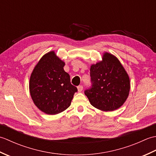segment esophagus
<instances>
[{
    "label": "esophagus",
    "mask_w": 156,
    "mask_h": 156,
    "mask_svg": "<svg viewBox=\"0 0 156 156\" xmlns=\"http://www.w3.org/2000/svg\"><path fill=\"white\" fill-rule=\"evenodd\" d=\"M82 90H83V87L82 85H80L78 87V92H82Z\"/></svg>",
    "instance_id": "esophagus-1"
}]
</instances>
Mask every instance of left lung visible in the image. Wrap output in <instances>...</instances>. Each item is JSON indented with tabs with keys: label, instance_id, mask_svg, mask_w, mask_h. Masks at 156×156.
<instances>
[{
	"label": "left lung",
	"instance_id": "obj_1",
	"mask_svg": "<svg viewBox=\"0 0 156 156\" xmlns=\"http://www.w3.org/2000/svg\"><path fill=\"white\" fill-rule=\"evenodd\" d=\"M90 74L92 86L84 94L93 107L112 111L124 104L130 90V80L115 55L104 53L102 60L91 66Z\"/></svg>",
	"mask_w": 156,
	"mask_h": 156
}]
</instances>
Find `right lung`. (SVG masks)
Instances as JSON below:
<instances>
[{
  "label": "right lung",
  "mask_w": 156,
  "mask_h": 156,
  "mask_svg": "<svg viewBox=\"0 0 156 156\" xmlns=\"http://www.w3.org/2000/svg\"><path fill=\"white\" fill-rule=\"evenodd\" d=\"M64 66L65 63L51 51L43 56L31 73V98L36 107L48 115H56L67 109L78 91L71 84Z\"/></svg>",
  "instance_id": "right-lung-1"
}]
</instances>
